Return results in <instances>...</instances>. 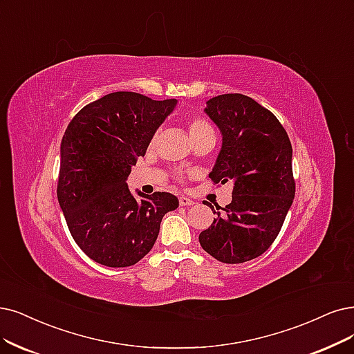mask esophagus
Instances as JSON below:
<instances>
[{
    "mask_svg": "<svg viewBox=\"0 0 354 354\" xmlns=\"http://www.w3.org/2000/svg\"><path fill=\"white\" fill-rule=\"evenodd\" d=\"M179 204L182 207H189V205L194 204V201L191 198H188V197H179Z\"/></svg>",
    "mask_w": 354,
    "mask_h": 354,
    "instance_id": "1",
    "label": "esophagus"
}]
</instances>
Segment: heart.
I'll use <instances>...</instances> for the list:
<instances>
[{
    "mask_svg": "<svg viewBox=\"0 0 354 354\" xmlns=\"http://www.w3.org/2000/svg\"><path fill=\"white\" fill-rule=\"evenodd\" d=\"M188 133H189V136L192 138V137H197V136L204 134V133H213V129H212V125L208 124L204 120V118H201V116H191L189 120H188ZM154 140H156V136L153 137L151 142H154Z\"/></svg>",
    "mask_w": 354,
    "mask_h": 354,
    "instance_id": "1",
    "label": "heart"
}]
</instances>
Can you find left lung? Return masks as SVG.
I'll return each mask as SVG.
<instances>
[{
    "label": "left lung",
    "mask_w": 354,
    "mask_h": 354,
    "mask_svg": "<svg viewBox=\"0 0 354 354\" xmlns=\"http://www.w3.org/2000/svg\"><path fill=\"white\" fill-rule=\"evenodd\" d=\"M205 113L223 136L210 178L230 180L233 191L230 204L216 205L217 217L200 233V243L221 263H246L276 241L293 203L292 142L276 115L245 95L216 96Z\"/></svg>",
    "instance_id": "8db88e82"
}]
</instances>
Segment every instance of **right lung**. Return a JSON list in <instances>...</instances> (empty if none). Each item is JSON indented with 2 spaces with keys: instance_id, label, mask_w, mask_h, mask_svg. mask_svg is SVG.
Masks as SVG:
<instances>
[{
  "instance_id": "1",
  "label": "right lung",
  "mask_w": 354,
  "mask_h": 354,
  "mask_svg": "<svg viewBox=\"0 0 354 354\" xmlns=\"http://www.w3.org/2000/svg\"><path fill=\"white\" fill-rule=\"evenodd\" d=\"M176 99L115 91L78 111L61 141L57 195L70 233L96 263L121 268L150 252L160 221L179 201L170 192L137 200L125 179Z\"/></svg>"
}]
</instances>
